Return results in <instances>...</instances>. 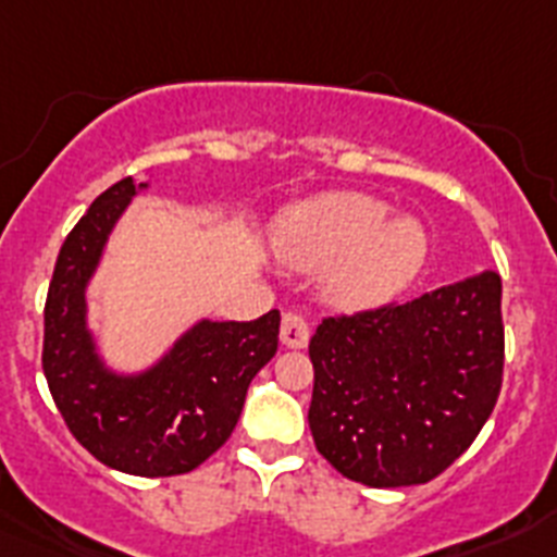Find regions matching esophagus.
I'll return each instance as SVG.
<instances>
[{
  "mask_svg": "<svg viewBox=\"0 0 557 557\" xmlns=\"http://www.w3.org/2000/svg\"><path fill=\"white\" fill-rule=\"evenodd\" d=\"M282 343L287 348H307L309 343V326L307 321H304L301 314H295V312H287L282 318Z\"/></svg>",
  "mask_w": 557,
  "mask_h": 557,
  "instance_id": "1",
  "label": "esophagus"
}]
</instances>
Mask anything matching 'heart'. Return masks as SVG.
Masks as SVG:
<instances>
[{"mask_svg": "<svg viewBox=\"0 0 557 557\" xmlns=\"http://www.w3.org/2000/svg\"><path fill=\"white\" fill-rule=\"evenodd\" d=\"M368 191H326L284 211L273 231L293 268H323V295L339 309H376L405 295L430 262L426 225Z\"/></svg>", "mask_w": 557, "mask_h": 557, "instance_id": "obj_1", "label": "heart"}]
</instances>
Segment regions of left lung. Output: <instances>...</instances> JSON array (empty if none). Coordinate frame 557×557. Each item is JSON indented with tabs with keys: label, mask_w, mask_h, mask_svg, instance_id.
<instances>
[{
	"label": "left lung",
	"mask_w": 557,
	"mask_h": 557,
	"mask_svg": "<svg viewBox=\"0 0 557 557\" xmlns=\"http://www.w3.org/2000/svg\"><path fill=\"white\" fill-rule=\"evenodd\" d=\"M309 430L334 469L371 488L430 482L494 412L505 362L499 273L329 318L309 339Z\"/></svg>",
	"instance_id": "1"
}]
</instances>
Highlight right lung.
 Masks as SVG:
<instances>
[{"instance_id":"1","label":"right lung","mask_w":557,"mask_h":557,"mask_svg":"<svg viewBox=\"0 0 557 557\" xmlns=\"http://www.w3.org/2000/svg\"><path fill=\"white\" fill-rule=\"evenodd\" d=\"M150 181L106 189L58 253L44 309V376L72 435L122 474L198 469L234 432L250 379L278 348V309L256 321L200 318L141 368H116L88 321V287L113 228Z\"/></svg>"}]
</instances>
